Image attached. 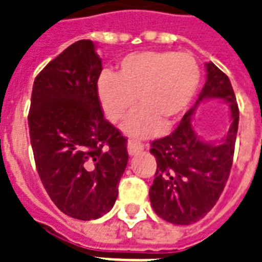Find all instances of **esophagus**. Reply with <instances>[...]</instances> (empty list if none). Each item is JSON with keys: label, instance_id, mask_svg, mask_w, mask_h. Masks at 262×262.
I'll list each match as a JSON object with an SVG mask.
<instances>
[{"label": "esophagus", "instance_id": "34e87169", "mask_svg": "<svg viewBox=\"0 0 262 262\" xmlns=\"http://www.w3.org/2000/svg\"><path fill=\"white\" fill-rule=\"evenodd\" d=\"M127 149H128L129 156H135V154L141 153L142 150L145 149V145H143V143H141V142L134 141V139H131V141H128Z\"/></svg>", "mask_w": 262, "mask_h": 262}]
</instances>
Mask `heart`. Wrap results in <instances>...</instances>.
<instances>
[{
    "label": "heart",
    "instance_id": "b5f03b06",
    "mask_svg": "<svg viewBox=\"0 0 262 262\" xmlns=\"http://www.w3.org/2000/svg\"><path fill=\"white\" fill-rule=\"evenodd\" d=\"M201 80L198 62L190 53L142 52L124 57L117 75L105 71L97 82L103 112L112 123H121L135 106L141 109L125 125L133 137H149L182 117Z\"/></svg>",
    "mask_w": 262,
    "mask_h": 262
}]
</instances>
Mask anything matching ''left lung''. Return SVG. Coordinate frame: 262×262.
<instances>
[{
  "mask_svg": "<svg viewBox=\"0 0 262 262\" xmlns=\"http://www.w3.org/2000/svg\"><path fill=\"white\" fill-rule=\"evenodd\" d=\"M230 103L231 127L220 144L196 137L191 116L204 99ZM239 109L231 82L213 62L206 64V83L195 105L172 134L151 142L157 169L149 190L154 212L165 222L187 226L206 216L222 195L230 176L238 133Z\"/></svg>",
  "mask_w": 262,
  "mask_h": 262,
  "instance_id": "8db88e82",
  "label": "left lung"
}]
</instances>
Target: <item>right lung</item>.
I'll list each match as a JSON object with an SVG mask.
<instances>
[{
	"label": "right lung",
	"mask_w": 262,
	"mask_h": 262,
	"mask_svg": "<svg viewBox=\"0 0 262 262\" xmlns=\"http://www.w3.org/2000/svg\"><path fill=\"white\" fill-rule=\"evenodd\" d=\"M102 62L89 39L75 42L35 78L28 128L36 171L62 213H108L128 163L127 138L105 117L97 94Z\"/></svg>",
	"instance_id": "add662e5"
}]
</instances>
